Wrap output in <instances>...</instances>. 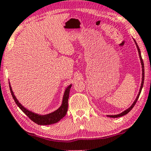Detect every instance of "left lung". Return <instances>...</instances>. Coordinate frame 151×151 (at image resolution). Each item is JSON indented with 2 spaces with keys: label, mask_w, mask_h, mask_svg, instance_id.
<instances>
[{
  "label": "left lung",
  "mask_w": 151,
  "mask_h": 151,
  "mask_svg": "<svg viewBox=\"0 0 151 151\" xmlns=\"http://www.w3.org/2000/svg\"><path fill=\"white\" fill-rule=\"evenodd\" d=\"M136 43V42H135ZM137 45V43H136ZM137 50H138V52H139V58H140V60H141V63H142V83H141V87H140V89H139V94H138L137 97V99H135V101H134V103L132 104V106H130V107L129 108V109H127L126 110H125L124 112H123L122 113L119 114V115H108V117H110V118H118V117H121V116H123V115H126L127 113H129V112H130L131 110H132V108L134 107V106L135 104H136V102L137 101L138 99H139V95H140V93H141V91L142 89V87H143V84H144V79H145V69H144V63H143V60H142V56H141V54H140V50H139V48L138 47L137 45Z\"/></svg>",
  "instance_id": "left-lung-1"
}]
</instances>
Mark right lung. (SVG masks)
<instances>
[{
    "label": "right lung",
    "mask_w": 151,
    "mask_h": 151,
    "mask_svg": "<svg viewBox=\"0 0 151 151\" xmlns=\"http://www.w3.org/2000/svg\"><path fill=\"white\" fill-rule=\"evenodd\" d=\"M71 85H68L67 87V88L65 91L64 95H63V102H62V105L60 106V108L55 110V112H52V113L47 114V115H38V114L33 113V112H30V111L28 110L26 108L24 107L18 101V100L17 99L16 97H15L13 91H12V88H11V85H9V88L11 91V93H12V97H13L15 103L19 107V109L30 118L31 121H33V122L37 123L38 125H50L53 124V123H55L58 122L59 121H60V119L63 118V117L66 115L67 110H68V96H69V91L70 88H71Z\"/></svg>",
    "instance_id": "obj_1"
}]
</instances>
